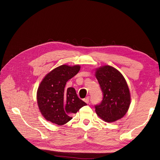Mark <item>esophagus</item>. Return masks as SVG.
<instances>
[{"label": "esophagus", "instance_id": "1", "mask_svg": "<svg viewBox=\"0 0 160 160\" xmlns=\"http://www.w3.org/2000/svg\"><path fill=\"white\" fill-rule=\"evenodd\" d=\"M84 101L87 103H89V97H87L84 99Z\"/></svg>", "mask_w": 160, "mask_h": 160}]
</instances>
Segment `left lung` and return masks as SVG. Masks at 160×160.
Returning <instances> with one entry per match:
<instances>
[{"label":"left lung","instance_id":"obj_1","mask_svg":"<svg viewBox=\"0 0 160 160\" xmlns=\"http://www.w3.org/2000/svg\"><path fill=\"white\" fill-rule=\"evenodd\" d=\"M95 77L103 92V100L95 105V111L106 122H113L126 114L131 103L127 82L114 67L104 65L98 68Z\"/></svg>","mask_w":160,"mask_h":160}]
</instances>
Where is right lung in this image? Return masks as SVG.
<instances>
[{
	"instance_id": "add662e5",
	"label": "right lung",
	"mask_w": 160,
	"mask_h": 160,
	"mask_svg": "<svg viewBox=\"0 0 160 160\" xmlns=\"http://www.w3.org/2000/svg\"><path fill=\"white\" fill-rule=\"evenodd\" d=\"M79 65H62L46 75L38 86L37 99L38 108L47 121L62 125L72 118L86 103L80 99L73 88H65V85L78 73Z\"/></svg>"
}]
</instances>
